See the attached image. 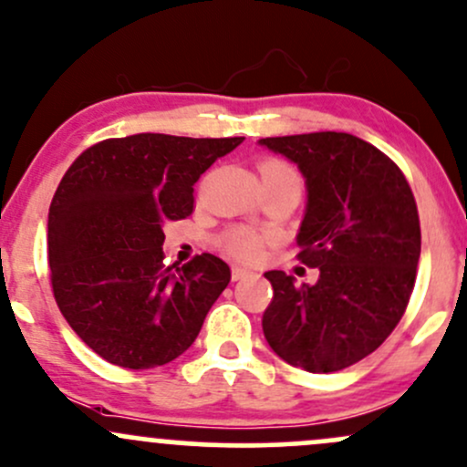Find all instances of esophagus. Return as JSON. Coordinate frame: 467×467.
<instances>
[{"mask_svg": "<svg viewBox=\"0 0 467 467\" xmlns=\"http://www.w3.org/2000/svg\"><path fill=\"white\" fill-rule=\"evenodd\" d=\"M248 275H250V272L245 270V267H237V265H234L233 272H230V276H233V281H241V278H245Z\"/></svg>", "mask_w": 467, "mask_h": 467, "instance_id": "1", "label": "esophagus"}]
</instances>
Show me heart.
<instances>
[{
	"label": "heart",
	"mask_w": 467,
	"mask_h": 467,
	"mask_svg": "<svg viewBox=\"0 0 467 467\" xmlns=\"http://www.w3.org/2000/svg\"><path fill=\"white\" fill-rule=\"evenodd\" d=\"M285 173H294V169H289V166L283 162H276V160H267V162L261 164V175H285ZM222 245L233 259L254 261L256 256L261 254V248H264V237L252 233V230L234 228L223 234Z\"/></svg>",
	"instance_id": "obj_1"
}]
</instances>
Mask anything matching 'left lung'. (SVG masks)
Listing matches in <instances>:
<instances>
[{
  "label": "left lung",
  "mask_w": 467,
  "mask_h": 467,
  "mask_svg": "<svg viewBox=\"0 0 467 467\" xmlns=\"http://www.w3.org/2000/svg\"><path fill=\"white\" fill-rule=\"evenodd\" d=\"M298 166L307 203L298 259L318 267L314 285L265 272L275 296L264 314L267 345L309 373L360 362L406 312L421 252L417 203L404 173L351 133L261 138Z\"/></svg>",
  "instance_id": "8db88e82"
}]
</instances>
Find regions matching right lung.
I'll use <instances>...</instances> for the list:
<instances>
[{"instance_id": "right-lung-1", "label": "right lung", "mask_w": 467, "mask_h": 467, "mask_svg": "<svg viewBox=\"0 0 467 467\" xmlns=\"http://www.w3.org/2000/svg\"><path fill=\"white\" fill-rule=\"evenodd\" d=\"M244 138L136 133L83 151L47 213V264L63 318L122 368L175 360L230 283L215 254L164 265V223L192 213V186Z\"/></svg>"}]
</instances>
